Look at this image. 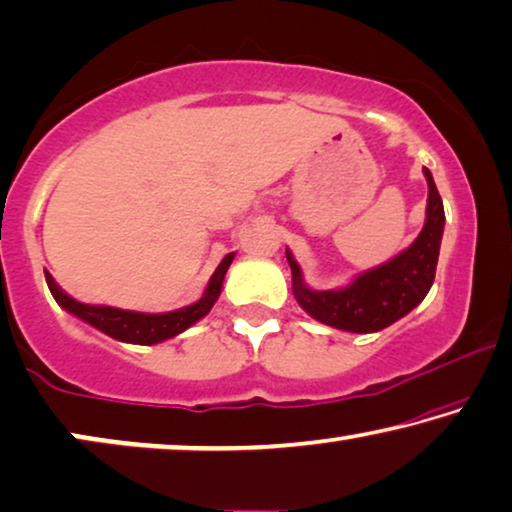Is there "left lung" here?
<instances>
[{"instance_id":"8db88e82","label":"left lung","mask_w":512,"mask_h":512,"mask_svg":"<svg viewBox=\"0 0 512 512\" xmlns=\"http://www.w3.org/2000/svg\"><path fill=\"white\" fill-rule=\"evenodd\" d=\"M427 177V219L422 231L409 249L379 265L362 272L346 288L339 291H314L302 279L300 265L291 251H286L293 274V295L298 305L311 318L346 332H379L418 307L434 284L436 261L443 238V201L436 191L434 177L422 168Z\"/></svg>"}]
</instances>
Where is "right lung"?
<instances>
[{
    "instance_id": "add662e5",
    "label": "right lung",
    "mask_w": 512,
    "mask_h": 512,
    "mask_svg": "<svg viewBox=\"0 0 512 512\" xmlns=\"http://www.w3.org/2000/svg\"><path fill=\"white\" fill-rule=\"evenodd\" d=\"M235 254H228L224 261L219 263V268L214 270L207 284L203 298L194 302V305L166 311V314H143V311H127V309H115V307H101V305H85V302L73 300L71 295H66L62 288L55 284V279L46 272V281L50 293L57 300L59 307H64L69 314L83 318L85 323L94 325L96 330L106 332L108 337L117 339V342L127 344H159L164 339H170L180 335L187 328H191L196 321H201L203 316L210 314L214 302H217L221 293V284H224L226 270L231 268Z\"/></svg>"
}]
</instances>
